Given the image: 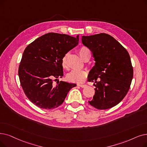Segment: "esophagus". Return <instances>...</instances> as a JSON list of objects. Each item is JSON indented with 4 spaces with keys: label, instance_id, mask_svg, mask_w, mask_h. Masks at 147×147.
Segmentation results:
<instances>
[{
    "label": "esophagus",
    "instance_id": "34e87169",
    "mask_svg": "<svg viewBox=\"0 0 147 147\" xmlns=\"http://www.w3.org/2000/svg\"><path fill=\"white\" fill-rule=\"evenodd\" d=\"M78 86H79L81 88H85L86 86V85H84V84H78Z\"/></svg>",
    "mask_w": 147,
    "mask_h": 147
}]
</instances>
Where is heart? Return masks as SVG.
<instances>
[{
	"label": "heart",
	"mask_w": 147,
	"mask_h": 147,
	"mask_svg": "<svg viewBox=\"0 0 147 147\" xmlns=\"http://www.w3.org/2000/svg\"><path fill=\"white\" fill-rule=\"evenodd\" d=\"M89 50L85 47H82L78 51V53L80 58L82 59L84 55L88 52ZM68 53H66L62 57L61 60V65L63 68L68 69ZM87 71L84 69H73L70 71L67 75V79L68 81L74 83H80L84 82L87 77Z\"/></svg>",
	"instance_id": "heart-1"
}]
</instances>
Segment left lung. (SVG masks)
<instances>
[{
    "label": "left lung",
    "instance_id": "8db88e82",
    "mask_svg": "<svg viewBox=\"0 0 147 147\" xmlns=\"http://www.w3.org/2000/svg\"><path fill=\"white\" fill-rule=\"evenodd\" d=\"M82 41L91 51L95 61L88 76V81L94 82L95 86V95L89 103L100 110L117 105L128 92L133 76L128 52L105 33L83 36Z\"/></svg>",
    "mask_w": 147,
    "mask_h": 147
}]
</instances>
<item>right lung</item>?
I'll return each mask as SVG.
<instances>
[{
  "mask_svg": "<svg viewBox=\"0 0 147 147\" xmlns=\"http://www.w3.org/2000/svg\"><path fill=\"white\" fill-rule=\"evenodd\" d=\"M66 34L48 33L38 38L25 49L19 65L18 76L23 90L32 103L41 109L61 105L75 84L53 81L63 76L62 57L79 43Z\"/></svg>",
  "mask_w": 147,
  "mask_h": 147,
  "instance_id": "right-lung-1",
  "label": "right lung"
}]
</instances>
